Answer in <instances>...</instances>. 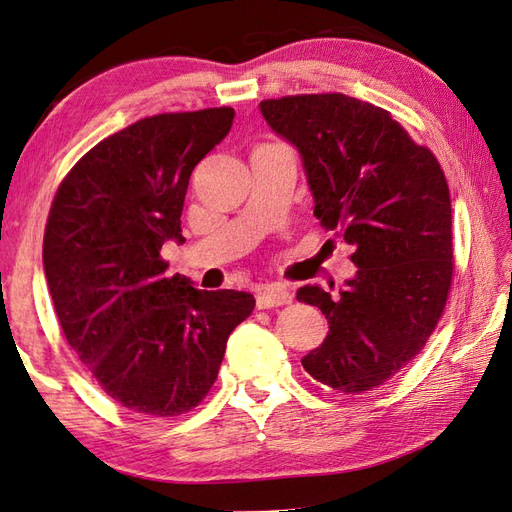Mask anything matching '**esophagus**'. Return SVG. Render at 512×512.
Wrapping results in <instances>:
<instances>
[{
  "mask_svg": "<svg viewBox=\"0 0 512 512\" xmlns=\"http://www.w3.org/2000/svg\"><path fill=\"white\" fill-rule=\"evenodd\" d=\"M290 292L284 286H277V284H267L262 286L256 294V307L258 309H271V307H280L290 303Z\"/></svg>",
  "mask_w": 512,
  "mask_h": 512,
  "instance_id": "obj_1",
  "label": "esophagus"
}]
</instances>
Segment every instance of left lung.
<instances>
[{"label": "left lung", "instance_id": "obj_1", "mask_svg": "<svg viewBox=\"0 0 512 512\" xmlns=\"http://www.w3.org/2000/svg\"><path fill=\"white\" fill-rule=\"evenodd\" d=\"M260 113L299 151L314 215L354 247L359 267L337 299L318 284L297 290L329 320L327 339L301 363L337 393L376 389L421 352L451 290L442 168L389 111L344 94L262 100Z\"/></svg>", "mask_w": 512, "mask_h": 512}]
</instances>
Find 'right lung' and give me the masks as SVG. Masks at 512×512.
Instances as JSON below:
<instances>
[{"label": "right lung", "instance_id": "right-lung-1", "mask_svg": "<svg viewBox=\"0 0 512 512\" xmlns=\"http://www.w3.org/2000/svg\"><path fill=\"white\" fill-rule=\"evenodd\" d=\"M228 106L145 117L74 164L44 230L46 284L70 348L123 408L177 416L209 393L250 292L166 277L160 252L183 243L194 166L232 128Z\"/></svg>", "mask_w": 512, "mask_h": 512}]
</instances>
